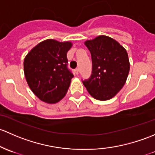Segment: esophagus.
Here are the masks:
<instances>
[{
    "instance_id": "34e87169",
    "label": "esophagus",
    "mask_w": 155,
    "mask_h": 155,
    "mask_svg": "<svg viewBox=\"0 0 155 155\" xmlns=\"http://www.w3.org/2000/svg\"><path fill=\"white\" fill-rule=\"evenodd\" d=\"M74 73L78 75V74H79V69H78V68H76V69L74 70Z\"/></svg>"
}]
</instances>
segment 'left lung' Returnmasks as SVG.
Returning <instances> with one entry per match:
<instances>
[{"instance_id": "1", "label": "left lung", "mask_w": 155, "mask_h": 155, "mask_svg": "<svg viewBox=\"0 0 155 155\" xmlns=\"http://www.w3.org/2000/svg\"><path fill=\"white\" fill-rule=\"evenodd\" d=\"M92 56V71L83 81L91 96L99 101L113 98L125 85L130 70L123 46L109 36H98L84 42Z\"/></svg>"}]
</instances>
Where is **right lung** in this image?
I'll return each mask as SVG.
<instances>
[{
    "mask_svg": "<svg viewBox=\"0 0 155 155\" xmlns=\"http://www.w3.org/2000/svg\"><path fill=\"white\" fill-rule=\"evenodd\" d=\"M71 42L46 39L39 42L26 55L24 72L32 92L48 104H55L66 95L72 73L67 68V52Z\"/></svg>",
    "mask_w": 155,
    "mask_h": 155,
    "instance_id": "obj_1",
    "label": "right lung"
}]
</instances>
